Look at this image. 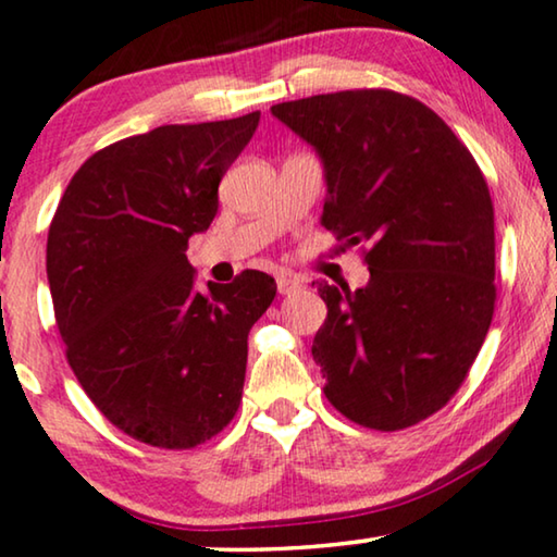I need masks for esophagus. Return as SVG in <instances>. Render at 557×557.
Wrapping results in <instances>:
<instances>
[{
    "instance_id": "34e87169",
    "label": "esophagus",
    "mask_w": 557,
    "mask_h": 557,
    "mask_svg": "<svg viewBox=\"0 0 557 557\" xmlns=\"http://www.w3.org/2000/svg\"><path fill=\"white\" fill-rule=\"evenodd\" d=\"M300 287H302V282L297 280V277H293V275H280L277 277V293L280 295H293Z\"/></svg>"
}]
</instances>
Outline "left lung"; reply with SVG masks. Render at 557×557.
I'll use <instances>...</instances> for the list:
<instances>
[{"mask_svg":"<svg viewBox=\"0 0 557 557\" xmlns=\"http://www.w3.org/2000/svg\"><path fill=\"white\" fill-rule=\"evenodd\" d=\"M315 148L320 224L368 245L366 287L318 282L325 396L360 426L419 424L457 394L495 312V209L467 146L417 98L343 90L272 106Z\"/></svg>","mask_w":557,"mask_h":557,"instance_id":"obj_1","label":"left lung"}]
</instances>
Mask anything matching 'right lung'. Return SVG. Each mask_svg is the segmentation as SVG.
<instances>
[{
  "instance_id": "obj_1",
  "label": "right lung",
  "mask_w": 557,
  "mask_h": 557,
  "mask_svg": "<svg viewBox=\"0 0 557 557\" xmlns=\"http://www.w3.org/2000/svg\"><path fill=\"white\" fill-rule=\"evenodd\" d=\"M257 123L255 111L115 140L70 178L47 234L75 379L113 426L159 449H191L234 419L249 327L275 300L257 270L199 289L186 260Z\"/></svg>"
}]
</instances>
